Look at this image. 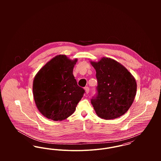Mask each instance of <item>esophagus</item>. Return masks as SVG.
I'll list each match as a JSON object with an SVG mask.
<instances>
[{"mask_svg":"<svg viewBox=\"0 0 161 161\" xmlns=\"http://www.w3.org/2000/svg\"><path fill=\"white\" fill-rule=\"evenodd\" d=\"M84 90H85L86 93H88L89 92V88L88 87H86L84 88Z\"/></svg>","mask_w":161,"mask_h":161,"instance_id":"esophagus-1","label":"esophagus"}]
</instances>
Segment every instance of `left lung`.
<instances>
[{
	"label": "left lung",
	"instance_id": "left-lung-1",
	"mask_svg": "<svg viewBox=\"0 0 161 161\" xmlns=\"http://www.w3.org/2000/svg\"><path fill=\"white\" fill-rule=\"evenodd\" d=\"M96 70L97 95L91 103L98 117L111 119L124 115L136 96L135 78L124 66L114 59L103 57L91 61Z\"/></svg>",
	"mask_w": 161,
	"mask_h": 161
}]
</instances>
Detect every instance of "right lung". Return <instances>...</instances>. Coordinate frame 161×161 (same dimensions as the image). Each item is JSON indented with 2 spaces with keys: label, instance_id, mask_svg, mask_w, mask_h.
Masks as SVG:
<instances>
[{
  "label": "right lung",
  "instance_id": "add662e5",
  "mask_svg": "<svg viewBox=\"0 0 161 161\" xmlns=\"http://www.w3.org/2000/svg\"><path fill=\"white\" fill-rule=\"evenodd\" d=\"M77 59L57 55L35 75L33 82L34 100L39 112L48 119L62 121L72 115L85 91L73 75Z\"/></svg>",
  "mask_w": 161,
  "mask_h": 161
}]
</instances>
